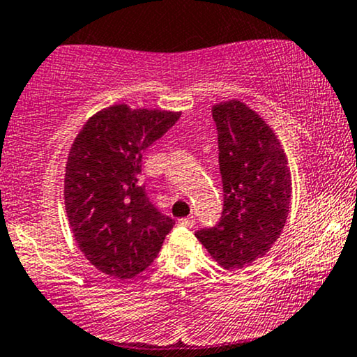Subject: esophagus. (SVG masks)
<instances>
[{"instance_id":"obj_1","label":"esophagus","mask_w":357,"mask_h":357,"mask_svg":"<svg viewBox=\"0 0 357 357\" xmlns=\"http://www.w3.org/2000/svg\"><path fill=\"white\" fill-rule=\"evenodd\" d=\"M195 222V218L194 215H189V218H183V219H178V224L180 226H185V227H192Z\"/></svg>"}]
</instances>
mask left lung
I'll return each mask as SVG.
<instances>
[{"label": "left lung", "instance_id": "left-lung-1", "mask_svg": "<svg viewBox=\"0 0 357 357\" xmlns=\"http://www.w3.org/2000/svg\"><path fill=\"white\" fill-rule=\"evenodd\" d=\"M219 143L224 207L219 222L195 232L212 258L239 270L265 256L282 234L291 197V175L278 138L241 101L212 107Z\"/></svg>", "mask_w": 357, "mask_h": 357}]
</instances>
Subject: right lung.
Returning <instances> with one entry per match:
<instances>
[{"mask_svg":"<svg viewBox=\"0 0 357 357\" xmlns=\"http://www.w3.org/2000/svg\"><path fill=\"white\" fill-rule=\"evenodd\" d=\"M180 113L114 104L96 113L72 143L66 211L84 256L102 273L133 278L153 263L175 221L148 199L142 158Z\"/></svg>","mask_w":357,"mask_h":357,"instance_id":"right-lung-1","label":"right lung"}]
</instances>
